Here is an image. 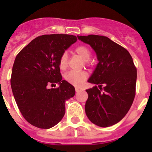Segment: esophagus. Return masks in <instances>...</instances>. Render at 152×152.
I'll return each instance as SVG.
<instances>
[{
  "label": "esophagus",
  "mask_w": 152,
  "mask_h": 152,
  "mask_svg": "<svg viewBox=\"0 0 152 152\" xmlns=\"http://www.w3.org/2000/svg\"><path fill=\"white\" fill-rule=\"evenodd\" d=\"M83 88H78V87H77V88H75V91H76V92H79V91H82Z\"/></svg>",
  "instance_id": "1"
}]
</instances>
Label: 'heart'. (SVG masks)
<instances>
[{
	"label": "heart",
	"instance_id": "heart-1",
	"mask_svg": "<svg viewBox=\"0 0 152 152\" xmlns=\"http://www.w3.org/2000/svg\"><path fill=\"white\" fill-rule=\"evenodd\" d=\"M75 52L81 57L83 60H84V64L86 65H89V59L91 58V52L88 47L86 45H79L75 49ZM58 66L61 70H64L68 67V56L65 52L60 56L58 60ZM88 77V74L85 71H70L65 75L64 78L70 84L75 86H80L87 80Z\"/></svg>",
	"mask_w": 152,
	"mask_h": 152
}]
</instances>
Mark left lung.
Listing matches in <instances>:
<instances>
[{"mask_svg": "<svg viewBox=\"0 0 152 152\" xmlns=\"http://www.w3.org/2000/svg\"><path fill=\"white\" fill-rule=\"evenodd\" d=\"M77 38L92 47L99 61L88 80L99 88L86 90V114L94 124L109 127L120 121L133 103L136 67L129 52L107 36L89 35Z\"/></svg>", "mask_w": 152, "mask_h": 152, "instance_id": "8db88e82", "label": "left lung"}]
</instances>
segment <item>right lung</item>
<instances>
[{"mask_svg": "<svg viewBox=\"0 0 152 152\" xmlns=\"http://www.w3.org/2000/svg\"><path fill=\"white\" fill-rule=\"evenodd\" d=\"M76 41L73 35H42L16 56L10 78L13 96L24 119L37 128L46 129L59 123L65 100L75 96L74 86L61 80L58 60ZM55 83L60 87L48 89Z\"/></svg>", "mask_w": 152, "mask_h": 152, "instance_id": "obj_1", "label": "right lung"}]
</instances>
